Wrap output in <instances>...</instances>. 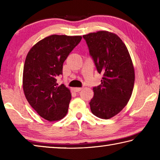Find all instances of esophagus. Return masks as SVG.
Wrapping results in <instances>:
<instances>
[{
    "instance_id": "34e87169",
    "label": "esophagus",
    "mask_w": 160,
    "mask_h": 160,
    "mask_svg": "<svg viewBox=\"0 0 160 160\" xmlns=\"http://www.w3.org/2000/svg\"><path fill=\"white\" fill-rule=\"evenodd\" d=\"M82 88H72V90H73L74 92H80L82 90Z\"/></svg>"
}]
</instances>
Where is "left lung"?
Segmentation results:
<instances>
[{"label": "left lung", "mask_w": 160, "mask_h": 160, "mask_svg": "<svg viewBox=\"0 0 160 160\" xmlns=\"http://www.w3.org/2000/svg\"><path fill=\"white\" fill-rule=\"evenodd\" d=\"M82 37L97 71L103 74L101 85L93 88L91 112L98 118L109 119L118 114L131 97L135 72L131 56L116 34L98 31Z\"/></svg>", "instance_id": "8db88e82"}]
</instances>
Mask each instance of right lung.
Listing matches in <instances>:
<instances>
[{
    "label": "right lung",
    "mask_w": 160,
    "mask_h": 160,
    "mask_svg": "<svg viewBox=\"0 0 160 160\" xmlns=\"http://www.w3.org/2000/svg\"><path fill=\"white\" fill-rule=\"evenodd\" d=\"M82 39L81 36L53 34L31 48L23 69L22 87L27 100L41 117L48 121L66 116L71 99L70 91L57 77L63 64Z\"/></svg>",
    "instance_id": "1"
}]
</instances>
